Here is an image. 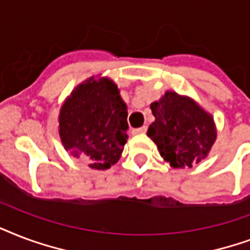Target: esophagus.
Segmentation results:
<instances>
[{"label":"esophagus","instance_id":"obj_1","mask_svg":"<svg viewBox=\"0 0 250 250\" xmlns=\"http://www.w3.org/2000/svg\"><path fill=\"white\" fill-rule=\"evenodd\" d=\"M147 127L146 126H141V127H137V129H133V134H143V133H146Z\"/></svg>","mask_w":250,"mask_h":250}]
</instances>
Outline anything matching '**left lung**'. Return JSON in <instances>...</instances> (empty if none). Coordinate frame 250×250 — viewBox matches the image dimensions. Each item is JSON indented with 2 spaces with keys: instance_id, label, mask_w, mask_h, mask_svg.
Here are the masks:
<instances>
[{
  "instance_id": "8db88e82",
  "label": "left lung",
  "mask_w": 250,
  "mask_h": 250,
  "mask_svg": "<svg viewBox=\"0 0 250 250\" xmlns=\"http://www.w3.org/2000/svg\"><path fill=\"white\" fill-rule=\"evenodd\" d=\"M151 111L155 121L147 135L172 167H191L208 155L216 138L214 120L191 99L168 91Z\"/></svg>"
}]
</instances>
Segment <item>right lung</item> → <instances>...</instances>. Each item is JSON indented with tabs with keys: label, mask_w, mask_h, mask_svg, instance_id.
<instances>
[{
	"label": "right lung",
	"mask_w": 250,
	"mask_h": 250,
	"mask_svg": "<svg viewBox=\"0 0 250 250\" xmlns=\"http://www.w3.org/2000/svg\"><path fill=\"white\" fill-rule=\"evenodd\" d=\"M126 105L111 79L79 84L60 112L63 147L94 169L111 168L127 141Z\"/></svg>",
	"instance_id": "obj_1"
}]
</instances>
